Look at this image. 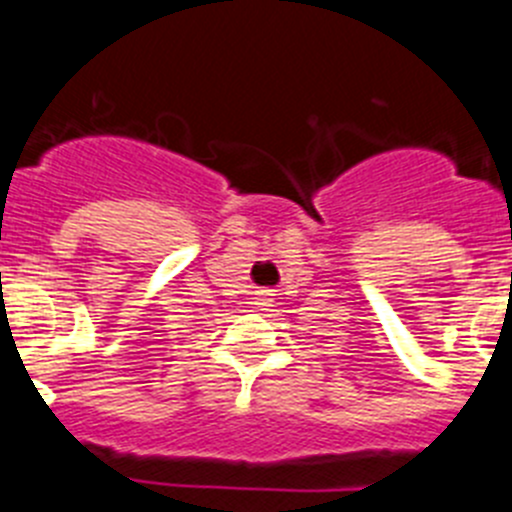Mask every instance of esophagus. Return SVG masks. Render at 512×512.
<instances>
[{
	"label": "esophagus",
	"mask_w": 512,
	"mask_h": 512,
	"mask_svg": "<svg viewBox=\"0 0 512 512\" xmlns=\"http://www.w3.org/2000/svg\"><path fill=\"white\" fill-rule=\"evenodd\" d=\"M273 303H275V290H270V288L255 290V298H252V306L260 308V311H267V308L273 306Z\"/></svg>",
	"instance_id": "34e87169"
}]
</instances>
